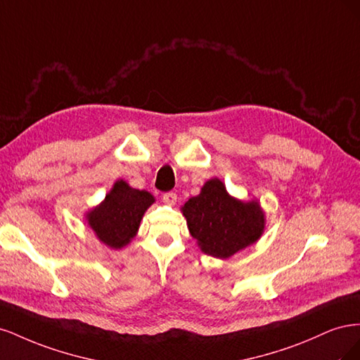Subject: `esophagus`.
Wrapping results in <instances>:
<instances>
[{"instance_id":"obj_1","label":"esophagus","mask_w":360,"mask_h":360,"mask_svg":"<svg viewBox=\"0 0 360 360\" xmlns=\"http://www.w3.org/2000/svg\"><path fill=\"white\" fill-rule=\"evenodd\" d=\"M162 200H163V202H165L167 205H174V204L177 202V193H174V192H168V193L163 195Z\"/></svg>"}]
</instances>
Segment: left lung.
Wrapping results in <instances>:
<instances>
[{"label": "left lung", "instance_id": "left-lung-1", "mask_svg": "<svg viewBox=\"0 0 360 360\" xmlns=\"http://www.w3.org/2000/svg\"><path fill=\"white\" fill-rule=\"evenodd\" d=\"M181 213L201 252L221 259L257 243L266 230L259 201L233 197L217 177L207 180L197 197L184 202Z\"/></svg>", "mask_w": 360, "mask_h": 360}]
</instances>
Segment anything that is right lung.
I'll list each match as a JSON object with an SVG mask.
<instances>
[{
  "label": "right lung",
  "mask_w": 360,
  "mask_h": 360,
  "mask_svg": "<svg viewBox=\"0 0 360 360\" xmlns=\"http://www.w3.org/2000/svg\"><path fill=\"white\" fill-rule=\"evenodd\" d=\"M155 201L150 192L135 189L118 179L105 200L85 213V222L101 243L110 249H122L138 234L144 213Z\"/></svg>",
  "instance_id": "1"
}]
</instances>
